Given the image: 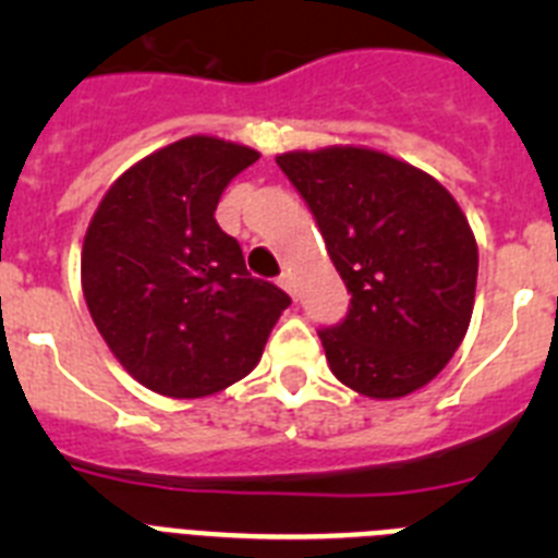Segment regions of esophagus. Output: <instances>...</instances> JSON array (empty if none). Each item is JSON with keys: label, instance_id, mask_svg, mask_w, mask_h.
Wrapping results in <instances>:
<instances>
[{"label": "esophagus", "instance_id": "esophagus-1", "mask_svg": "<svg viewBox=\"0 0 558 558\" xmlns=\"http://www.w3.org/2000/svg\"><path fill=\"white\" fill-rule=\"evenodd\" d=\"M279 284H282V288L288 290V293L293 295V299H299V290H295V279H293V274H282V276H279Z\"/></svg>", "mask_w": 558, "mask_h": 558}]
</instances>
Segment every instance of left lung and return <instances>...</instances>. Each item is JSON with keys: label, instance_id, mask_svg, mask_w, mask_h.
Returning <instances> with one entry per match:
<instances>
[{"label": "left lung", "instance_id": "obj_1", "mask_svg": "<svg viewBox=\"0 0 558 558\" xmlns=\"http://www.w3.org/2000/svg\"><path fill=\"white\" fill-rule=\"evenodd\" d=\"M322 229L352 293L347 318L318 329L335 377L372 399L427 386L472 318L477 243L433 175L368 147L276 156Z\"/></svg>", "mask_w": 558, "mask_h": 558}]
</instances>
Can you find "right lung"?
Listing matches in <instances>:
<instances>
[{
	"instance_id": "right-lung-1",
	"label": "right lung",
	"mask_w": 558,
	"mask_h": 558,
	"mask_svg": "<svg viewBox=\"0 0 558 558\" xmlns=\"http://www.w3.org/2000/svg\"><path fill=\"white\" fill-rule=\"evenodd\" d=\"M259 153L186 136L113 181L83 240L88 313L125 372L161 397L198 399L259 363L290 295L245 270L215 220Z\"/></svg>"
}]
</instances>
